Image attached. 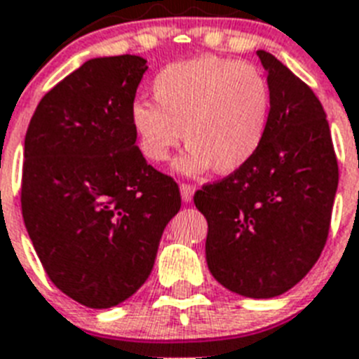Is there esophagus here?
I'll use <instances>...</instances> for the list:
<instances>
[{"label": "esophagus", "instance_id": "34e87169", "mask_svg": "<svg viewBox=\"0 0 359 359\" xmlns=\"http://www.w3.org/2000/svg\"><path fill=\"white\" fill-rule=\"evenodd\" d=\"M195 188L191 184H180V197L184 203H189V201L194 199Z\"/></svg>", "mask_w": 359, "mask_h": 359}]
</instances>
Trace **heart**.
Instances as JSON below:
<instances>
[{
  "label": "heart",
  "instance_id": "b5f03b06",
  "mask_svg": "<svg viewBox=\"0 0 359 359\" xmlns=\"http://www.w3.org/2000/svg\"><path fill=\"white\" fill-rule=\"evenodd\" d=\"M156 104L136 101L130 125L149 162H164L180 144L186 153L175 162L184 175L215 168L223 175L245 168L267 133L271 90L250 64L199 57L171 64L153 81Z\"/></svg>",
  "mask_w": 359,
  "mask_h": 359
}]
</instances>
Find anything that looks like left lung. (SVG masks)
<instances>
[{
  "label": "left lung",
  "instance_id": "obj_1",
  "mask_svg": "<svg viewBox=\"0 0 359 359\" xmlns=\"http://www.w3.org/2000/svg\"><path fill=\"white\" fill-rule=\"evenodd\" d=\"M271 112L260 149L245 168L206 184L194 203L208 221L206 262L226 290L271 299L313 267L328 238L337 160L321 101L271 53Z\"/></svg>",
  "mask_w": 359,
  "mask_h": 359
}]
</instances>
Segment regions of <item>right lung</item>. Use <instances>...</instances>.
Instances as JSON below:
<instances>
[{
  "label": "right lung",
  "mask_w": 359,
  "mask_h": 359,
  "mask_svg": "<svg viewBox=\"0 0 359 359\" xmlns=\"http://www.w3.org/2000/svg\"><path fill=\"white\" fill-rule=\"evenodd\" d=\"M147 60L90 58L38 103L23 149L22 214L58 290L88 308L127 301L151 275L179 186L145 162L130 107Z\"/></svg>",
  "instance_id": "1"
}]
</instances>
